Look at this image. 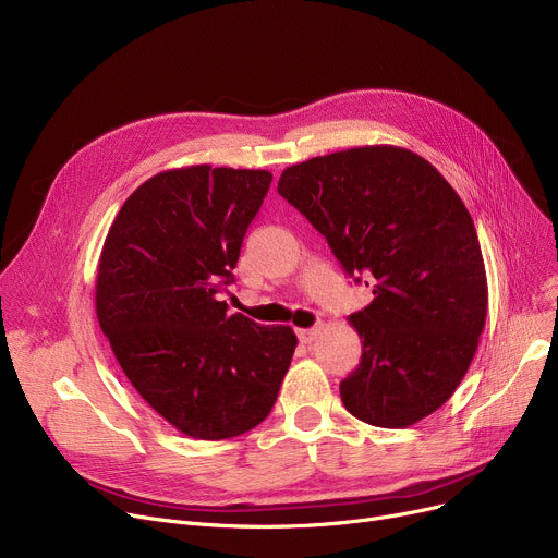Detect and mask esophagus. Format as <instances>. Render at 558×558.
<instances>
[{"label":"esophagus","mask_w":558,"mask_h":558,"mask_svg":"<svg viewBox=\"0 0 558 558\" xmlns=\"http://www.w3.org/2000/svg\"><path fill=\"white\" fill-rule=\"evenodd\" d=\"M296 335H299V339L303 343H312L316 339V335H318V328H299Z\"/></svg>","instance_id":"34e87169"}]
</instances>
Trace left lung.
I'll use <instances>...</instances> for the list:
<instances>
[{
  "instance_id": "obj_1",
  "label": "left lung",
  "mask_w": 558,
  "mask_h": 558,
  "mask_svg": "<svg viewBox=\"0 0 558 558\" xmlns=\"http://www.w3.org/2000/svg\"><path fill=\"white\" fill-rule=\"evenodd\" d=\"M278 194L328 240L373 301L348 320L360 366L339 391L355 418L409 427L461 385L486 324L477 230L452 185L418 154L375 144L291 165ZM360 282V278H357Z\"/></svg>"
}]
</instances>
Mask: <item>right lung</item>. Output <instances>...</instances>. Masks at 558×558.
<instances>
[{"label": "right lung", "mask_w": 558, "mask_h": 558, "mask_svg": "<svg viewBox=\"0 0 558 558\" xmlns=\"http://www.w3.org/2000/svg\"><path fill=\"white\" fill-rule=\"evenodd\" d=\"M274 175L192 165L144 181L117 213L99 257L104 335L142 400L203 441L269 416L299 343L289 326L228 314L221 299Z\"/></svg>", "instance_id": "right-lung-1"}]
</instances>
